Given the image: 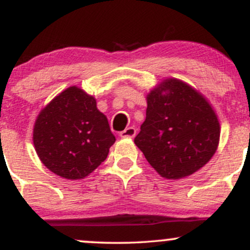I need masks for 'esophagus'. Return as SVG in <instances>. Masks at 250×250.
<instances>
[{
	"instance_id": "obj_1",
	"label": "esophagus",
	"mask_w": 250,
	"mask_h": 250,
	"mask_svg": "<svg viewBox=\"0 0 250 250\" xmlns=\"http://www.w3.org/2000/svg\"><path fill=\"white\" fill-rule=\"evenodd\" d=\"M135 135H136V129L134 127H129L120 133V136L121 137H134Z\"/></svg>"
}]
</instances>
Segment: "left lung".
<instances>
[{
	"label": "left lung",
	"mask_w": 250,
	"mask_h": 250,
	"mask_svg": "<svg viewBox=\"0 0 250 250\" xmlns=\"http://www.w3.org/2000/svg\"><path fill=\"white\" fill-rule=\"evenodd\" d=\"M147 104L134 142L162 177L189 176L213 157L220 123L199 91L180 80L167 79L148 94Z\"/></svg>",
	"instance_id": "left-lung-1"
}]
</instances>
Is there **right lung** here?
<instances>
[{"instance_id": "1", "label": "right lung", "mask_w": 250, "mask_h": 250, "mask_svg": "<svg viewBox=\"0 0 250 250\" xmlns=\"http://www.w3.org/2000/svg\"><path fill=\"white\" fill-rule=\"evenodd\" d=\"M33 141L43 165L63 179H84L107 159L115 142L96 100L82 89L67 88L41 110Z\"/></svg>"}]
</instances>
